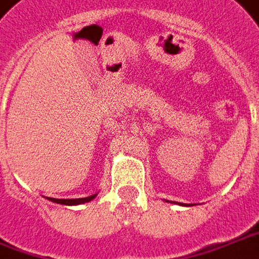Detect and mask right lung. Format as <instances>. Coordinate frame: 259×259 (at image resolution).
<instances>
[{
  "label": "right lung",
  "instance_id": "1",
  "mask_svg": "<svg viewBox=\"0 0 259 259\" xmlns=\"http://www.w3.org/2000/svg\"><path fill=\"white\" fill-rule=\"evenodd\" d=\"M97 195H92V196H87V198H78V199H56V198H50L49 201L56 202V203H61V205H80V203H84V202L93 201Z\"/></svg>",
  "mask_w": 259,
  "mask_h": 259
}]
</instances>
